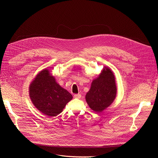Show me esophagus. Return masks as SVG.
Wrapping results in <instances>:
<instances>
[{
    "mask_svg": "<svg viewBox=\"0 0 158 158\" xmlns=\"http://www.w3.org/2000/svg\"><path fill=\"white\" fill-rule=\"evenodd\" d=\"M74 97L76 98H80L81 97V95L80 94H75L74 95Z\"/></svg>",
    "mask_w": 158,
    "mask_h": 158,
    "instance_id": "34e87169",
    "label": "esophagus"
}]
</instances>
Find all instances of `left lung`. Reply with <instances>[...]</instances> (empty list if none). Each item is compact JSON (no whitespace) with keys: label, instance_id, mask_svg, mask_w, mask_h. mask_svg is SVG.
Returning <instances> with one entry per match:
<instances>
[{"label":"left lung","instance_id":"8db88e82","mask_svg":"<svg viewBox=\"0 0 158 158\" xmlns=\"http://www.w3.org/2000/svg\"><path fill=\"white\" fill-rule=\"evenodd\" d=\"M117 90L113 72L105 67L98 77L92 81L86 95V102L94 111L102 112L113 103L117 95Z\"/></svg>","mask_w":158,"mask_h":158}]
</instances>
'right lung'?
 Returning <instances> with one entry per match:
<instances>
[{"label": "right lung", "instance_id": "right-lung-1", "mask_svg": "<svg viewBox=\"0 0 158 158\" xmlns=\"http://www.w3.org/2000/svg\"><path fill=\"white\" fill-rule=\"evenodd\" d=\"M29 96L36 108L48 117L61 113L72 99V95L57 83L48 69L41 70L32 81Z\"/></svg>", "mask_w": 158, "mask_h": 158}]
</instances>
